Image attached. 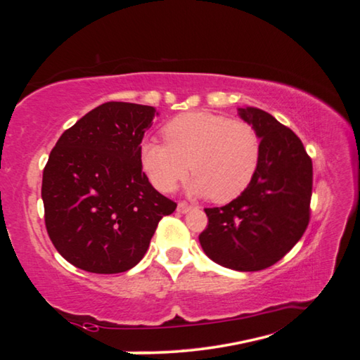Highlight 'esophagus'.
Segmentation results:
<instances>
[{"mask_svg":"<svg viewBox=\"0 0 360 360\" xmlns=\"http://www.w3.org/2000/svg\"><path fill=\"white\" fill-rule=\"evenodd\" d=\"M192 210V206L186 203V202H179L178 203V212H181V214H186V212H188Z\"/></svg>","mask_w":360,"mask_h":360,"instance_id":"1","label":"esophagus"}]
</instances>
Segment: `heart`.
I'll return each instance as SVG.
<instances>
[{"label":"heart","mask_w":360,"mask_h":360,"mask_svg":"<svg viewBox=\"0 0 360 360\" xmlns=\"http://www.w3.org/2000/svg\"><path fill=\"white\" fill-rule=\"evenodd\" d=\"M167 143L144 141L139 157L162 192H173L191 169V191L216 203L238 198L260 162V136L249 122L205 111L181 114L163 127Z\"/></svg>","instance_id":"obj_1"}]
</instances>
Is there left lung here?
I'll return each instance as SVG.
<instances>
[{
    "mask_svg": "<svg viewBox=\"0 0 360 360\" xmlns=\"http://www.w3.org/2000/svg\"><path fill=\"white\" fill-rule=\"evenodd\" d=\"M240 117L260 136V162L251 184L221 208H206L198 240L216 264L238 271L271 266L302 238L309 222L313 163L294 131L257 108Z\"/></svg>",
    "mask_w": 360,
    "mask_h": 360,
    "instance_id": "8db88e82",
    "label": "left lung"
}]
</instances>
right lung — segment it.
Segmentation results:
<instances>
[{"instance_id": "add662e5", "label": "right lung", "mask_w": 360, "mask_h": 360, "mask_svg": "<svg viewBox=\"0 0 360 360\" xmlns=\"http://www.w3.org/2000/svg\"><path fill=\"white\" fill-rule=\"evenodd\" d=\"M155 108L108 101L79 119L52 149L41 197L49 238L81 270L112 275L135 266L176 203L143 172L139 146Z\"/></svg>"}]
</instances>
